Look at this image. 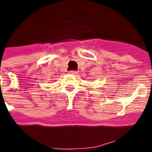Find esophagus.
Here are the masks:
<instances>
[{"instance_id":"obj_1","label":"esophagus","mask_w":152,"mask_h":152,"mask_svg":"<svg viewBox=\"0 0 152 152\" xmlns=\"http://www.w3.org/2000/svg\"><path fill=\"white\" fill-rule=\"evenodd\" d=\"M69 74H72V75H75L77 73V71H76V70H70V71L69 72Z\"/></svg>"}]
</instances>
